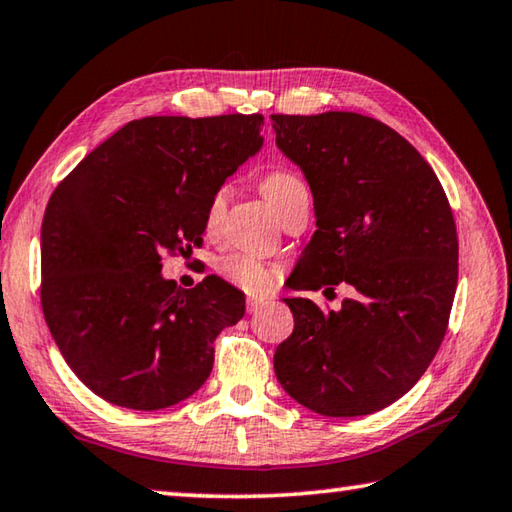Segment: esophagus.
<instances>
[{"label":"esophagus","mask_w":512,"mask_h":512,"mask_svg":"<svg viewBox=\"0 0 512 512\" xmlns=\"http://www.w3.org/2000/svg\"><path fill=\"white\" fill-rule=\"evenodd\" d=\"M268 305V300H257V298H250L248 300V305H246V309H248V314H255V311H259L262 307H266Z\"/></svg>","instance_id":"34e87169"}]
</instances>
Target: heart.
<instances>
[{
  "instance_id": "1",
  "label": "heart",
  "mask_w": 512,
  "mask_h": 512,
  "mask_svg": "<svg viewBox=\"0 0 512 512\" xmlns=\"http://www.w3.org/2000/svg\"><path fill=\"white\" fill-rule=\"evenodd\" d=\"M300 189H305V183H302L296 173H291L287 169H273L262 178V192L275 210H280V207L287 203L293 194L300 192ZM225 201H228V189L221 187L219 192L212 196L210 207H207V223L214 225L221 219ZM219 273L230 284H235V287L246 293H255V296H259V293H268L277 282V268L250 253H232L228 257H223L219 262Z\"/></svg>"
}]
</instances>
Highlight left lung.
<instances>
[{
	"instance_id": "left-lung-1",
	"label": "left lung",
	"mask_w": 512,
	"mask_h": 512,
	"mask_svg": "<svg viewBox=\"0 0 512 512\" xmlns=\"http://www.w3.org/2000/svg\"><path fill=\"white\" fill-rule=\"evenodd\" d=\"M275 144L305 173L316 232L293 291L350 284L339 311L284 298L293 332L277 381L327 418H357L409 393L445 339L458 282L456 225L427 160L357 112L271 115Z\"/></svg>"
}]
</instances>
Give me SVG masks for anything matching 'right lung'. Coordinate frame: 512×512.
Here are the masks:
<instances>
[{
    "mask_svg": "<svg viewBox=\"0 0 512 512\" xmlns=\"http://www.w3.org/2000/svg\"><path fill=\"white\" fill-rule=\"evenodd\" d=\"M262 115L144 117L108 137L51 194L40 232L42 311L67 366L135 411L187 400L246 298L207 275L183 291L162 257L201 244L207 207L262 149Z\"/></svg>",
    "mask_w": 512,
    "mask_h": 512,
    "instance_id": "1",
    "label": "right lung"
}]
</instances>
